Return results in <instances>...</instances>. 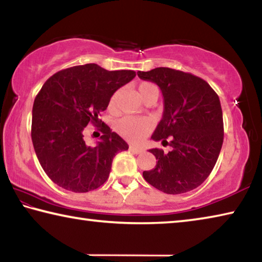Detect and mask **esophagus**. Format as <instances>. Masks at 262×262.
<instances>
[{"mask_svg":"<svg viewBox=\"0 0 262 262\" xmlns=\"http://www.w3.org/2000/svg\"><path fill=\"white\" fill-rule=\"evenodd\" d=\"M129 150H130L133 154H136V155L143 152V149L137 148V147H135V145H129Z\"/></svg>","mask_w":262,"mask_h":262,"instance_id":"34e87169","label":"esophagus"}]
</instances>
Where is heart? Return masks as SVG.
<instances>
[{"mask_svg":"<svg viewBox=\"0 0 262 262\" xmlns=\"http://www.w3.org/2000/svg\"><path fill=\"white\" fill-rule=\"evenodd\" d=\"M139 94L141 98L145 101L148 100H155L156 101L159 96V89L156 84L152 82H142L139 85ZM119 98V91L114 92L110 99V108H115L117 101ZM117 132L125 139L129 140L132 142H141L142 140L147 136L150 130H151V126L150 123L144 120V119L140 118H130L126 117L122 118L121 120L117 122Z\"/></svg>","mask_w":262,"mask_h":262,"instance_id":"heart-1","label":"heart"}]
</instances>
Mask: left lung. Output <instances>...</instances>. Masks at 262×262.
Returning <instances> with one entry per match:
<instances>
[{"label":"left lung","instance_id":"left-lung-1","mask_svg":"<svg viewBox=\"0 0 262 262\" xmlns=\"http://www.w3.org/2000/svg\"><path fill=\"white\" fill-rule=\"evenodd\" d=\"M137 75L162 90L164 113L151 139L172 147L167 154L149 150L157 163L143 172V178L166 194L189 192L209 177L223 144L219 96L205 79L190 73L159 67Z\"/></svg>","mask_w":262,"mask_h":262}]
</instances>
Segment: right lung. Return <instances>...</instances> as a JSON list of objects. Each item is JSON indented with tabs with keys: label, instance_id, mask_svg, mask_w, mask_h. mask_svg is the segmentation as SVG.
Instances as JSON below:
<instances>
[{
	"label": "right lung",
	"instance_id": "obj_1",
	"mask_svg": "<svg viewBox=\"0 0 262 262\" xmlns=\"http://www.w3.org/2000/svg\"><path fill=\"white\" fill-rule=\"evenodd\" d=\"M135 76L134 70L108 72L88 63L60 70L45 82L33 103L31 137L39 163L53 183L86 193L107 180L114 156L128 150V144L99 114L114 92ZM89 123L99 125L103 133L94 147L83 140Z\"/></svg>",
	"mask_w": 262,
	"mask_h": 262
}]
</instances>
